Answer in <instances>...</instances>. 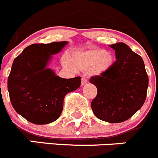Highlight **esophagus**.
<instances>
[{
  "mask_svg": "<svg viewBox=\"0 0 158 158\" xmlns=\"http://www.w3.org/2000/svg\"><path fill=\"white\" fill-rule=\"evenodd\" d=\"M87 82L88 81H87V79H86V78L82 76V79H81V85H82V86H84L85 84L87 83Z\"/></svg>",
  "mask_w": 158,
  "mask_h": 158,
  "instance_id": "obj_1",
  "label": "esophagus"
}]
</instances>
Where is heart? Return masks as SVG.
<instances>
[{"label": "heart", "instance_id": "1", "mask_svg": "<svg viewBox=\"0 0 158 158\" xmlns=\"http://www.w3.org/2000/svg\"><path fill=\"white\" fill-rule=\"evenodd\" d=\"M70 61L64 59V64L70 69H79L83 72H89L92 75L103 74L108 71L114 64L112 54L106 52L105 50L91 49L83 52L75 53Z\"/></svg>", "mask_w": 158, "mask_h": 158}]
</instances>
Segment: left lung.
Returning <instances> with one entry per match:
<instances>
[{"instance_id": "obj_1", "label": "left lung", "mask_w": 158, "mask_h": 158, "mask_svg": "<svg viewBox=\"0 0 158 158\" xmlns=\"http://www.w3.org/2000/svg\"><path fill=\"white\" fill-rule=\"evenodd\" d=\"M109 46L115 51L116 61L108 71L89 79L97 89L91 107L101 120L119 123L143 105L149 79L143 60L129 46L124 43Z\"/></svg>"}]
</instances>
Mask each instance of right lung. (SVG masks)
I'll use <instances>...</instances> for the list:
<instances>
[{"label":"right lung","mask_w":158,"mask_h":158,"mask_svg":"<svg viewBox=\"0 0 158 158\" xmlns=\"http://www.w3.org/2000/svg\"><path fill=\"white\" fill-rule=\"evenodd\" d=\"M67 44H31L13 61L8 79L10 101L16 112L32 123L44 125L57 120L66 94L80 86L79 76L63 79L47 68L51 55Z\"/></svg>","instance_id":"right-lung-1"}]
</instances>
